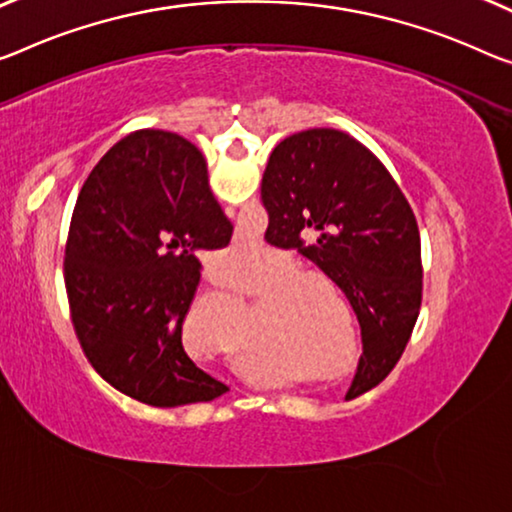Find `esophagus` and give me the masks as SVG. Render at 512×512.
Returning <instances> with one entry per match:
<instances>
[{
  "label": "esophagus",
  "instance_id": "obj_1",
  "mask_svg": "<svg viewBox=\"0 0 512 512\" xmlns=\"http://www.w3.org/2000/svg\"><path fill=\"white\" fill-rule=\"evenodd\" d=\"M226 212H233V208H226Z\"/></svg>",
  "mask_w": 512,
  "mask_h": 512
}]
</instances>
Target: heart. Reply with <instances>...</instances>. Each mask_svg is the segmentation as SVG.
Segmentation results:
<instances>
[{"label":"heart","mask_w":512,"mask_h":512,"mask_svg":"<svg viewBox=\"0 0 512 512\" xmlns=\"http://www.w3.org/2000/svg\"><path fill=\"white\" fill-rule=\"evenodd\" d=\"M281 279L261 293L265 304V329L272 336H286L295 338L302 334H309L316 329V322L320 320V306L322 295L316 286H325L334 290V281L327 274L316 270H302V263L293 256L277 254L267 258L261 265V277L256 283L242 286L247 293H254L267 281ZM238 295L229 293V290H210L196 297V302L190 309V318L199 313L201 306H222V309H235L238 306Z\"/></svg>","instance_id":"obj_1"}]
</instances>
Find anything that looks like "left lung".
Here are the masks:
<instances>
[{
    "instance_id": "obj_1",
    "label": "left lung",
    "mask_w": 512,
    "mask_h": 512,
    "mask_svg": "<svg viewBox=\"0 0 512 512\" xmlns=\"http://www.w3.org/2000/svg\"><path fill=\"white\" fill-rule=\"evenodd\" d=\"M265 238L297 249L348 297L364 355L350 393L373 389L398 364L421 309V238L410 203L384 164L332 128L286 137L267 160Z\"/></svg>"
}]
</instances>
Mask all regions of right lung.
Returning a JSON list of instances; mask_svg holds the SVG:
<instances>
[{"label":"right lung","mask_w":512,"mask_h":512,"mask_svg":"<svg viewBox=\"0 0 512 512\" xmlns=\"http://www.w3.org/2000/svg\"><path fill=\"white\" fill-rule=\"evenodd\" d=\"M231 235L190 141L137 130L109 148L77 196L64 258L70 318L102 380L151 407L229 391L187 357L183 322L199 254Z\"/></svg>","instance_id":"1"}]
</instances>
